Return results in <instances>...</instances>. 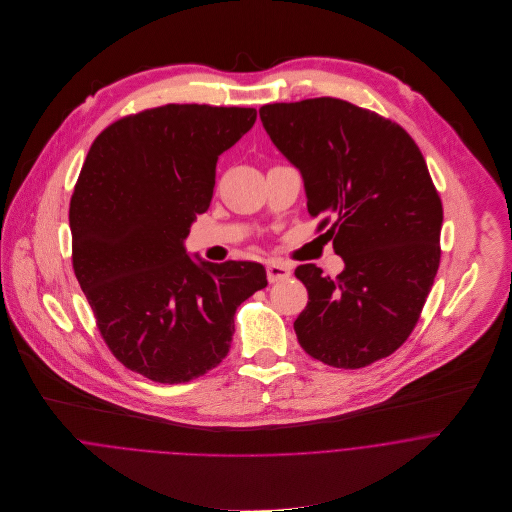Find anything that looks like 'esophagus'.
Listing matches in <instances>:
<instances>
[{"label": "esophagus", "mask_w": 512, "mask_h": 512, "mask_svg": "<svg viewBox=\"0 0 512 512\" xmlns=\"http://www.w3.org/2000/svg\"><path fill=\"white\" fill-rule=\"evenodd\" d=\"M266 272H268V280H270L272 284L282 282V280H288V278L292 276V268H290L288 264H282V262H276V260L268 262Z\"/></svg>", "instance_id": "obj_1"}]
</instances>
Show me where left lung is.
<instances>
[{
    "label": "left lung",
    "instance_id": "1",
    "mask_svg": "<svg viewBox=\"0 0 512 512\" xmlns=\"http://www.w3.org/2000/svg\"><path fill=\"white\" fill-rule=\"evenodd\" d=\"M260 120L301 173L307 211L335 219L325 234L345 262L337 278L297 266L309 293L299 345L337 368L392 355L438 274L443 209L422 151L398 124L329 96L266 104Z\"/></svg>",
    "mask_w": 512,
    "mask_h": 512
}]
</instances>
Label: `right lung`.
<instances>
[{
  "label": "right lung",
  "instance_id": "obj_1",
  "mask_svg": "<svg viewBox=\"0 0 512 512\" xmlns=\"http://www.w3.org/2000/svg\"><path fill=\"white\" fill-rule=\"evenodd\" d=\"M254 108L167 104L122 118L90 146L71 199L73 266L114 357L155 382H187L228 355L236 307L268 286L256 262L191 258L220 153Z\"/></svg>",
  "mask_w": 512,
  "mask_h": 512
}]
</instances>
